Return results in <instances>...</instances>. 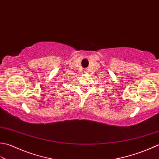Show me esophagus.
I'll return each mask as SVG.
<instances>
[{
    "label": "esophagus",
    "mask_w": 159,
    "mask_h": 159,
    "mask_svg": "<svg viewBox=\"0 0 159 159\" xmlns=\"http://www.w3.org/2000/svg\"><path fill=\"white\" fill-rule=\"evenodd\" d=\"M84 73H89V70L87 69H84Z\"/></svg>",
    "instance_id": "34e87169"
}]
</instances>
